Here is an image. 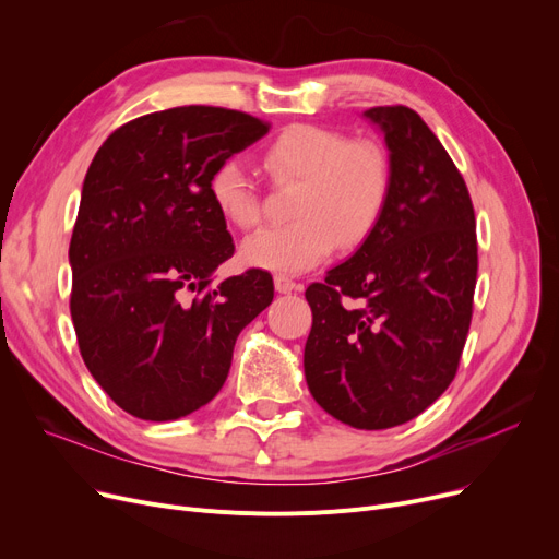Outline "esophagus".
Listing matches in <instances>:
<instances>
[{
    "instance_id": "obj_1",
    "label": "esophagus",
    "mask_w": 559,
    "mask_h": 559,
    "mask_svg": "<svg viewBox=\"0 0 559 559\" xmlns=\"http://www.w3.org/2000/svg\"><path fill=\"white\" fill-rule=\"evenodd\" d=\"M274 285H276V289L281 292V295H287V292H295V289L301 287L295 278H289V276H285V274H276Z\"/></svg>"
}]
</instances>
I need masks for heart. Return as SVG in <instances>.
Returning a JSON list of instances; mask_svg holds the SVG:
<instances>
[{
    "instance_id": "b5f03b06",
    "label": "heart",
    "mask_w": 559,
    "mask_h": 559,
    "mask_svg": "<svg viewBox=\"0 0 559 559\" xmlns=\"http://www.w3.org/2000/svg\"><path fill=\"white\" fill-rule=\"evenodd\" d=\"M262 165L276 186H297V219L260 228L242 242V260L260 270L299 274L324 262L340 242L360 245L392 194L394 169L385 146L371 138L350 140L337 129L289 127L264 150ZM209 188L228 224L251 228L260 222L262 201L240 160H222Z\"/></svg>"
}]
</instances>
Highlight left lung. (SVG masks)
Segmentation results:
<instances>
[{
	"instance_id": "obj_1",
	"label": "left lung",
	"mask_w": 559,
	"mask_h": 559,
	"mask_svg": "<svg viewBox=\"0 0 559 559\" xmlns=\"http://www.w3.org/2000/svg\"><path fill=\"white\" fill-rule=\"evenodd\" d=\"M394 181L362 247L306 289L314 401L360 430L401 426L447 392L472 326L476 215L460 169L407 106L365 110Z\"/></svg>"
}]
</instances>
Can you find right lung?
<instances>
[{
  "mask_svg": "<svg viewBox=\"0 0 559 559\" xmlns=\"http://www.w3.org/2000/svg\"><path fill=\"white\" fill-rule=\"evenodd\" d=\"M270 129L240 110L176 106L115 129L87 167L70 312L87 371L138 419L211 403L235 340L274 299L270 272L211 278L235 251L211 174Z\"/></svg>",
  "mask_w": 559,
  "mask_h": 559,
  "instance_id": "1",
  "label": "right lung"
}]
</instances>
